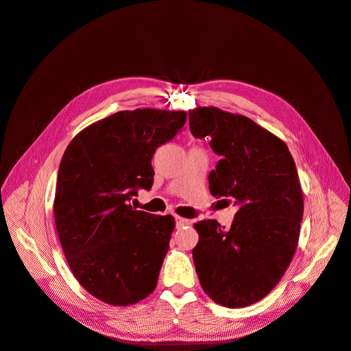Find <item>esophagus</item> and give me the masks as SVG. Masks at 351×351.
I'll return each mask as SVG.
<instances>
[{"instance_id":"34e87169","label":"esophagus","mask_w":351,"mask_h":351,"mask_svg":"<svg viewBox=\"0 0 351 351\" xmlns=\"http://www.w3.org/2000/svg\"><path fill=\"white\" fill-rule=\"evenodd\" d=\"M176 224H177V228H182V227L189 226L190 221L186 218H182V217H176Z\"/></svg>"}]
</instances>
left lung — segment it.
Wrapping results in <instances>:
<instances>
[{"label": "left lung", "mask_w": 351, "mask_h": 351, "mask_svg": "<svg viewBox=\"0 0 351 351\" xmlns=\"http://www.w3.org/2000/svg\"><path fill=\"white\" fill-rule=\"evenodd\" d=\"M195 137L221 156L209 173L212 196L239 208L230 228L199 221L193 262L215 303L244 307L278 284L297 247L303 195L287 145L244 115L204 107L189 111Z\"/></svg>", "instance_id": "1"}]
</instances>
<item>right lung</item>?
<instances>
[{
	"mask_svg": "<svg viewBox=\"0 0 351 351\" xmlns=\"http://www.w3.org/2000/svg\"><path fill=\"white\" fill-rule=\"evenodd\" d=\"M186 119L184 111L115 112L82 130L62 155L54 200L61 247L80 285L105 303L134 304L155 290L174 218L134 210L130 200L151 190L152 156Z\"/></svg>",
	"mask_w": 351,
	"mask_h": 351,
	"instance_id": "right-lung-1",
	"label": "right lung"
}]
</instances>
